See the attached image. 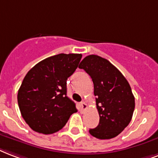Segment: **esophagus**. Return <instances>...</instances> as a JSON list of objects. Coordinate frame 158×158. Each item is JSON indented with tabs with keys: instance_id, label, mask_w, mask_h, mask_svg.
<instances>
[{
	"instance_id": "1",
	"label": "esophagus",
	"mask_w": 158,
	"mask_h": 158,
	"mask_svg": "<svg viewBox=\"0 0 158 158\" xmlns=\"http://www.w3.org/2000/svg\"><path fill=\"white\" fill-rule=\"evenodd\" d=\"M86 108H87V105H86L84 102L80 103V105H79V111H80L81 112H83Z\"/></svg>"
}]
</instances>
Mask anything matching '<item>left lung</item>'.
<instances>
[{
	"instance_id": "8db88e82",
	"label": "left lung",
	"mask_w": 158,
	"mask_h": 158,
	"mask_svg": "<svg viewBox=\"0 0 158 158\" xmlns=\"http://www.w3.org/2000/svg\"><path fill=\"white\" fill-rule=\"evenodd\" d=\"M79 68L92 79L100 117L98 126L89 132L98 139L117 137L128 126L135 108V98L128 81L117 67L99 56H86Z\"/></svg>"
}]
</instances>
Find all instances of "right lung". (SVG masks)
<instances>
[{
	"label": "right lung",
	"mask_w": 158,
	"mask_h": 158,
	"mask_svg": "<svg viewBox=\"0 0 158 158\" xmlns=\"http://www.w3.org/2000/svg\"><path fill=\"white\" fill-rule=\"evenodd\" d=\"M81 54H58L44 59L27 72L17 94L21 116L33 131L52 134L66 125L77 112L66 96V80L81 59Z\"/></svg>",
	"instance_id": "1"
}]
</instances>
